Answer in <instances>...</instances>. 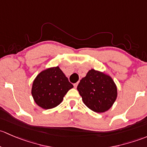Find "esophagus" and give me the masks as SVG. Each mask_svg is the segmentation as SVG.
Here are the masks:
<instances>
[{"label":"esophagus","mask_w":147,"mask_h":147,"mask_svg":"<svg viewBox=\"0 0 147 147\" xmlns=\"http://www.w3.org/2000/svg\"><path fill=\"white\" fill-rule=\"evenodd\" d=\"M78 83H76V84H74V88H76L77 86H78Z\"/></svg>","instance_id":"34e87169"}]
</instances>
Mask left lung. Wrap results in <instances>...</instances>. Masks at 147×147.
<instances>
[{"label": "left lung", "mask_w": 147, "mask_h": 147, "mask_svg": "<svg viewBox=\"0 0 147 147\" xmlns=\"http://www.w3.org/2000/svg\"><path fill=\"white\" fill-rule=\"evenodd\" d=\"M77 90L83 102L96 113L107 111L117 97L115 83L108 74L90 69L80 81Z\"/></svg>", "instance_id": "left-lung-1"}]
</instances>
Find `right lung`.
Instances as JSON below:
<instances>
[{"instance_id": "right-lung-1", "label": "right lung", "mask_w": 147, "mask_h": 147, "mask_svg": "<svg viewBox=\"0 0 147 147\" xmlns=\"http://www.w3.org/2000/svg\"><path fill=\"white\" fill-rule=\"evenodd\" d=\"M73 87L60 68L55 66L43 70L36 76L31 93L36 104L48 110L59 105Z\"/></svg>"}]
</instances>
